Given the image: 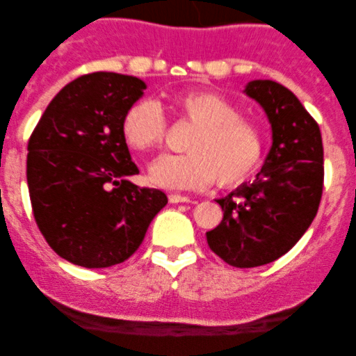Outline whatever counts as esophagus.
I'll return each instance as SVG.
<instances>
[{"instance_id": "obj_1", "label": "esophagus", "mask_w": 356, "mask_h": 356, "mask_svg": "<svg viewBox=\"0 0 356 356\" xmlns=\"http://www.w3.org/2000/svg\"><path fill=\"white\" fill-rule=\"evenodd\" d=\"M168 201L170 203H189V198L184 195H177V193H172V195H168Z\"/></svg>"}]
</instances>
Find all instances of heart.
Listing matches in <instances>:
<instances>
[{
	"label": "heart",
	"mask_w": 356,
	"mask_h": 356,
	"mask_svg": "<svg viewBox=\"0 0 356 356\" xmlns=\"http://www.w3.org/2000/svg\"><path fill=\"white\" fill-rule=\"evenodd\" d=\"M175 115L196 127L186 143V155H165L152 165L153 182L170 189H201L217 179L231 188L250 177L265 152L258 124L215 91H188L174 99ZM122 136L134 152L160 148L167 136V117L155 99H139L122 118Z\"/></svg>",
	"instance_id": "heart-1"
}]
</instances>
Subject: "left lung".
<instances>
[{
	"label": "left lung",
	"mask_w": 356,
	"mask_h": 356,
	"mask_svg": "<svg viewBox=\"0 0 356 356\" xmlns=\"http://www.w3.org/2000/svg\"><path fill=\"white\" fill-rule=\"evenodd\" d=\"M246 95L267 111L272 148L250 184L217 200L224 218L207 232L210 250L238 268L277 260L300 241L324 191V148L315 118L274 81H253Z\"/></svg>",
	"instance_id": "obj_1"
}]
</instances>
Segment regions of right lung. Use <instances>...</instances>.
<instances>
[{
    "mask_svg": "<svg viewBox=\"0 0 356 356\" xmlns=\"http://www.w3.org/2000/svg\"><path fill=\"white\" fill-rule=\"evenodd\" d=\"M146 89L132 75L92 72L51 99L27 145L32 213L56 254L86 268L138 251L167 195L125 181L139 174L122 118Z\"/></svg>",
    "mask_w": 356,
    "mask_h": 356,
    "instance_id": "right-lung-1",
    "label": "right lung"
}]
</instances>
